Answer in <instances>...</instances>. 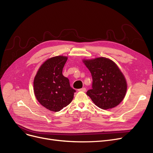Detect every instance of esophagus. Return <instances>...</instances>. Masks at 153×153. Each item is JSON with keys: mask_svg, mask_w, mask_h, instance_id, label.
Wrapping results in <instances>:
<instances>
[{"mask_svg": "<svg viewBox=\"0 0 153 153\" xmlns=\"http://www.w3.org/2000/svg\"><path fill=\"white\" fill-rule=\"evenodd\" d=\"M79 91H82V92H85L86 91V89L85 88H82L81 89H79Z\"/></svg>", "mask_w": 153, "mask_h": 153, "instance_id": "1", "label": "esophagus"}]
</instances>
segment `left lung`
<instances>
[{
    "label": "left lung",
    "mask_w": 153,
    "mask_h": 153,
    "mask_svg": "<svg viewBox=\"0 0 153 153\" xmlns=\"http://www.w3.org/2000/svg\"><path fill=\"white\" fill-rule=\"evenodd\" d=\"M91 73L92 89L86 94L99 108L107 110L119 105L125 98L127 81L114 61L105 57L82 60Z\"/></svg>",
    "instance_id": "obj_1"
}]
</instances>
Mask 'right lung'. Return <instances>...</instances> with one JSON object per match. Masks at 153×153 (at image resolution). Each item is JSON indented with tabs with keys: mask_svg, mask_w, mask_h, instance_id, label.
<instances>
[{
	"mask_svg": "<svg viewBox=\"0 0 153 153\" xmlns=\"http://www.w3.org/2000/svg\"><path fill=\"white\" fill-rule=\"evenodd\" d=\"M67 56H56L47 59L39 68L34 79V93L45 108L59 111L72 101L76 90L69 79L62 74Z\"/></svg>",
	"mask_w": 153,
	"mask_h": 153,
	"instance_id": "add662e5",
	"label": "right lung"
}]
</instances>
